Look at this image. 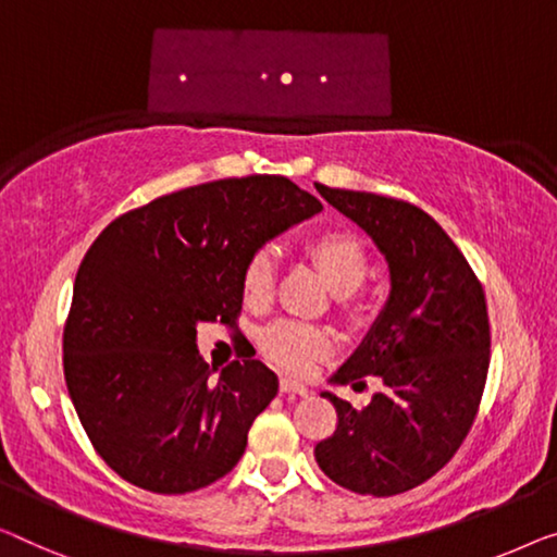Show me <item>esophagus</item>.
<instances>
[{"mask_svg": "<svg viewBox=\"0 0 557 557\" xmlns=\"http://www.w3.org/2000/svg\"><path fill=\"white\" fill-rule=\"evenodd\" d=\"M280 393L305 397V395H307V387H305L302 383H297V380H293V377H282V380H280Z\"/></svg>", "mask_w": 557, "mask_h": 557, "instance_id": "obj_1", "label": "esophagus"}]
</instances>
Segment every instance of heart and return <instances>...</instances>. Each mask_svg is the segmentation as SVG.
<instances>
[{
	"label": "heart",
	"instance_id": "heart-1",
	"mask_svg": "<svg viewBox=\"0 0 557 557\" xmlns=\"http://www.w3.org/2000/svg\"><path fill=\"white\" fill-rule=\"evenodd\" d=\"M305 252L320 270V275L327 280V285L339 293L343 310H358L355 295H358L370 264L362 239L350 230H322L305 239ZM272 285H275V257L268 250L252 252L239 275L245 305L252 310H262L272 300ZM260 347L280 368L305 372L318 360L332 355L335 337L327 327L310 325V322L275 320L260 332Z\"/></svg>",
	"mask_w": 557,
	"mask_h": 557
}]
</instances>
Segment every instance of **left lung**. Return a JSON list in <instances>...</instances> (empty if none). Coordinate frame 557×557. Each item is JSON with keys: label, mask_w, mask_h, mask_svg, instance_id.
I'll list each match as a JSON object with an SVG mask.
<instances>
[{"label": "left lung", "mask_w": 557, "mask_h": 557, "mask_svg": "<svg viewBox=\"0 0 557 557\" xmlns=\"http://www.w3.org/2000/svg\"><path fill=\"white\" fill-rule=\"evenodd\" d=\"M327 202L368 232L389 268V297L368 337L332 375L383 389L368 408L337 395V428L314 445L332 483L360 495L412 491L443 470L468 437L491 364L485 293L458 245L420 207L395 197L318 185Z\"/></svg>", "instance_id": "left-lung-1"}]
</instances>
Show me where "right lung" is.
<instances>
[{
	"label": "right lung",
	"mask_w": 557,
	"mask_h": 557,
	"mask_svg": "<svg viewBox=\"0 0 557 557\" xmlns=\"http://www.w3.org/2000/svg\"><path fill=\"white\" fill-rule=\"evenodd\" d=\"M322 202L280 174L218 180L157 197L102 230L74 280L64 380L110 468L149 493L182 495L235 468L277 395L260 360L214 370L197 322L237 327L247 257Z\"/></svg>",
	"instance_id": "1"
}]
</instances>
